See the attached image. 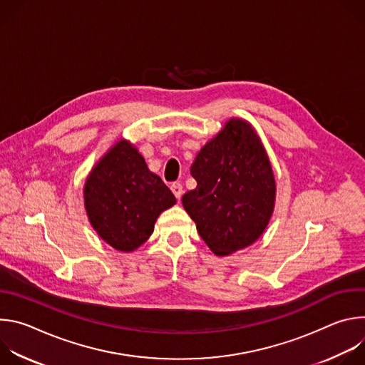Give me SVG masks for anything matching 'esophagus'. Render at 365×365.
I'll return each mask as SVG.
<instances>
[{
    "label": "esophagus",
    "instance_id": "obj_1",
    "mask_svg": "<svg viewBox=\"0 0 365 365\" xmlns=\"http://www.w3.org/2000/svg\"><path fill=\"white\" fill-rule=\"evenodd\" d=\"M170 189H172L173 195H175L178 199H180L182 193H183V187H182V185H180V183H173V185L170 186Z\"/></svg>",
    "mask_w": 365,
    "mask_h": 365
}]
</instances>
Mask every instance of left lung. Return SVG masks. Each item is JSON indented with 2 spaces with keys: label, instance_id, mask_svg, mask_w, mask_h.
I'll use <instances>...</instances> for the list:
<instances>
[{
  "label": "left lung",
  "instance_id": "8db88e82",
  "mask_svg": "<svg viewBox=\"0 0 365 365\" xmlns=\"http://www.w3.org/2000/svg\"><path fill=\"white\" fill-rule=\"evenodd\" d=\"M190 175L197 185L182 203L215 255H230L263 235L274 211L276 180L248 121L230 118L196 154Z\"/></svg>",
  "mask_w": 365,
  "mask_h": 365
}]
</instances>
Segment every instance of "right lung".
Here are the masks:
<instances>
[{"label":"right lung","mask_w":365,"mask_h":365,"mask_svg":"<svg viewBox=\"0 0 365 365\" xmlns=\"http://www.w3.org/2000/svg\"><path fill=\"white\" fill-rule=\"evenodd\" d=\"M83 203L96 234L117 251L131 252L150 238L155 221L176 197L148 170L135 145L121 138L89 172Z\"/></svg>","instance_id":"add662e5"}]
</instances>
